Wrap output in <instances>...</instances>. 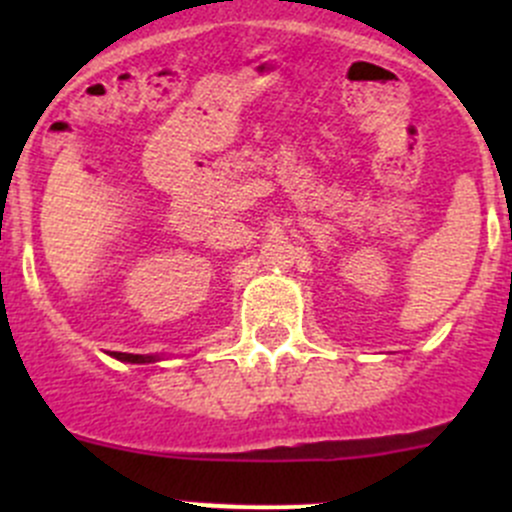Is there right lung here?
<instances>
[{"label": "right lung", "mask_w": 512, "mask_h": 512, "mask_svg": "<svg viewBox=\"0 0 512 512\" xmlns=\"http://www.w3.org/2000/svg\"><path fill=\"white\" fill-rule=\"evenodd\" d=\"M113 356L121 361H131V364H148V361H158V356H143V354H123V352H113Z\"/></svg>", "instance_id": "add662e5"}]
</instances>
